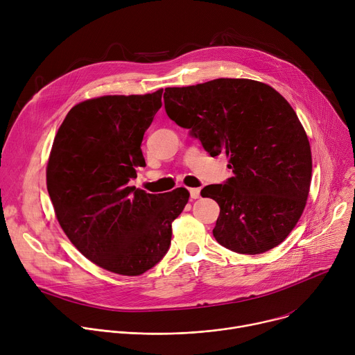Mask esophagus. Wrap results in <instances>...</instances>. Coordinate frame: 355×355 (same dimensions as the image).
I'll return each mask as SVG.
<instances>
[{
    "label": "esophagus",
    "instance_id": "obj_1",
    "mask_svg": "<svg viewBox=\"0 0 355 355\" xmlns=\"http://www.w3.org/2000/svg\"><path fill=\"white\" fill-rule=\"evenodd\" d=\"M189 191H190V199L196 200V199L200 198V189L193 187V189H189Z\"/></svg>",
    "mask_w": 355,
    "mask_h": 355
}]
</instances>
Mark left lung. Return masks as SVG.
<instances>
[{
	"label": "left lung",
	"mask_w": 355,
	"mask_h": 355,
	"mask_svg": "<svg viewBox=\"0 0 355 355\" xmlns=\"http://www.w3.org/2000/svg\"><path fill=\"white\" fill-rule=\"evenodd\" d=\"M164 98L172 121L211 156H228L234 176L202 190L220 206L217 243L247 255L279 245L304 210L311 180L309 139L291 104L248 78L168 87Z\"/></svg>",
	"instance_id": "obj_1"
}]
</instances>
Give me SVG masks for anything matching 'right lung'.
Listing matches in <instances>:
<instances>
[{"instance_id":"add662e5","label":"right lung","mask_w":355,"mask_h":355,"mask_svg":"<svg viewBox=\"0 0 355 355\" xmlns=\"http://www.w3.org/2000/svg\"><path fill=\"white\" fill-rule=\"evenodd\" d=\"M162 93L103 96L76 104L55 137L46 186L71 244L96 265L142 275L169 250L172 221L189 191L150 194L128 186L145 159L141 144Z\"/></svg>"}]
</instances>
